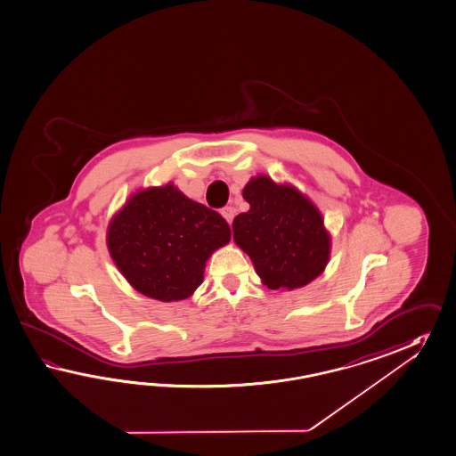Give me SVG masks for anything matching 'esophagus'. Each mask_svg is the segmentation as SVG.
<instances>
[{
    "label": "esophagus",
    "mask_w": 456,
    "mask_h": 456,
    "mask_svg": "<svg viewBox=\"0 0 456 456\" xmlns=\"http://www.w3.org/2000/svg\"><path fill=\"white\" fill-rule=\"evenodd\" d=\"M222 215H223V218H224V220H226V222L230 223V224H232V222H233V218H234L233 207H224V208H222Z\"/></svg>",
    "instance_id": "34e87169"
}]
</instances>
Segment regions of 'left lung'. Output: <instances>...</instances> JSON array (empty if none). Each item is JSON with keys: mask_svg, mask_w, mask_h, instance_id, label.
<instances>
[{"mask_svg": "<svg viewBox=\"0 0 456 456\" xmlns=\"http://www.w3.org/2000/svg\"><path fill=\"white\" fill-rule=\"evenodd\" d=\"M243 199L249 210L233 220V238L269 289L303 288L326 268L330 238L319 210L296 188L253 178Z\"/></svg>", "mask_w": 456, "mask_h": 456, "instance_id": "left-lung-1", "label": "left lung"}]
</instances>
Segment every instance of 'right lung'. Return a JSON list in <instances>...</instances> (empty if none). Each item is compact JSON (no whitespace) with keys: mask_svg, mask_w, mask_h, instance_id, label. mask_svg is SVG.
I'll return each instance as SVG.
<instances>
[{"mask_svg":"<svg viewBox=\"0 0 456 456\" xmlns=\"http://www.w3.org/2000/svg\"><path fill=\"white\" fill-rule=\"evenodd\" d=\"M220 213L172 183L135 193L109 224L107 246L120 273L159 301L187 299L203 282L211 253L230 241Z\"/></svg>","mask_w":456,"mask_h":456,"instance_id":"1","label":"right lung"}]
</instances>
